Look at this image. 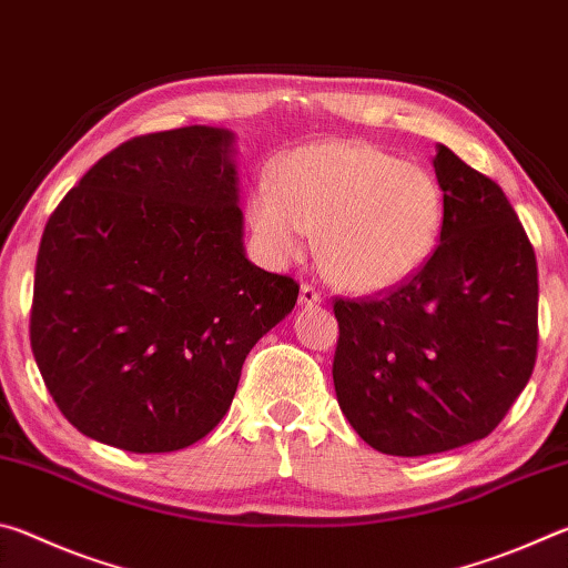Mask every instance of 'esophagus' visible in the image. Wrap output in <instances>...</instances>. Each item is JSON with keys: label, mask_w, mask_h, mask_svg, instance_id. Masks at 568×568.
<instances>
[{"label": "esophagus", "mask_w": 568, "mask_h": 568, "mask_svg": "<svg viewBox=\"0 0 568 568\" xmlns=\"http://www.w3.org/2000/svg\"><path fill=\"white\" fill-rule=\"evenodd\" d=\"M297 301H301L303 307H313V305H321V303H323V295H321V291H318V287H315V285L303 283L301 297H297Z\"/></svg>", "instance_id": "1"}]
</instances>
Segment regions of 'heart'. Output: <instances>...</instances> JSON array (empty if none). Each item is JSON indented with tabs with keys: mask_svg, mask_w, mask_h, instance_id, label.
<instances>
[{
	"mask_svg": "<svg viewBox=\"0 0 568 568\" xmlns=\"http://www.w3.org/2000/svg\"><path fill=\"white\" fill-rule=\"evenodd\" d=\"M253 233L275 263L301 257L318 233L335 285L390 291L416 275L444 233V190L426 168L368 142H323L291 152L250 192Z\"/></svg>",
	"mask_w": 568,
	"mask_h": 568,
	"instance_id": "1",
	"label": "heart"
}]
</instances>
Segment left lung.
I'll return each instance as SVG.
<instances>
[{"label":"left lung","instance_id":"obj_1","mask_svg":"<svg viewBox=\"0 0 568 568\" xmlns=\"http://www.w3.org/2000/svg\"><path fill=\"white\" fill-rule=\"evenodd\" d=\"M444 233L406 283L335 297L333 383L365 444L428 456L486 438L526 388L538 345L534 245L491 178L438 145Z\"/></svg>","mask_w":568,"mask_h":568}]
</instances>
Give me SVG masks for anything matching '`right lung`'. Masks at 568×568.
<instances>
[{"label": "right lung", "mask_w": 568, "mask_h": 568, "mask_svg": "<svg viewBox=\"0 0 568 568\" xmlns=\"http://www.w3.org/2000/svg\"><path fill=\"white\" fill-rule=\"evenodd\" d=\"M233 132L140 134L47 220L30 343L62 416L100 444L168 454L205 438L247 353L297 301L243 250Z\"/></svg>", "instance_id": "1"}]
</instances>
